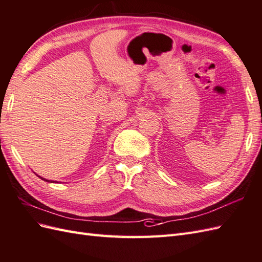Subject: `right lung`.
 Here are the masks:
<instances>
[{
    "instance_id": "right-lung-1",
    "label": "right lung",
    "mask_w": 262,
    "mask_h": 262,
    "mask_svg": "<svg viewBox=\"0 0 262 262\" xmlns=\"http://www.w3.org/2000/svg\"><path fill=\"white\" fill-rule=\"evenodd\" d=\"M39 177H40V176H39ZM40 178H41L42 180H44V181H48V182H53V181H51V180H47V179H44V178H42V177H40Z\"/></svg>"
}]
</instances>
